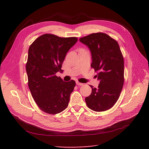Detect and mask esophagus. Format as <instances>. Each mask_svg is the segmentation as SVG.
Wrapping results in <instances>:
<instances>
[{"instance_id": "obj_1", "label": "esophagus", "mask_w": 149, "mask_h": 149, "mask_svg": "<svg viewBox=\"0 0 149 149\" xmlns=\"http://www.w3.org/2000/svg\"><path fill=\"white\" fill-rule=\"evenodd\" d=\"M76 84L78 85V86H83L84 84L83 83H79V81H77L76 82Z\"/></svg>"}]
</instances>
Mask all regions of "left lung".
<instances>
[{
  "instance_id": "obj_1",
  "label": "left lung",
  "mask_w": 149,
  "mask_h": 149,
  "mask_svg": "<svg viewBox=\"0 0 149 149\" xmlns=\"http://www.w3.org/2000/svg\"><path fill=\"white\" fill-rule=\"evenodd\" d=\"M79 41L89 48L91 67L97 73L98 88L85 98L88 107L97 112L108 110L118 100L124 83V61L118 42L103 33H93Z\"/></svg>"
}]
</instances>
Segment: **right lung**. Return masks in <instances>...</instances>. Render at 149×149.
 I'll return each mask as SVG.
<instances>
[{
    "label": "right lung",
    "mask_w": 149,
    "mask_h": 149,
    "mask_svg": "<svg viewBox=\"0 0 149 149\" xmlns=\"http://www.w3.org/2000/svg\"><path fill=\"white\" fill-rule=\"evenodd\" d=\"M77 40L76 37L45 34L29 47L26 63L28 86L38 106L47 113H61L68 105L75 82H64L56 74L62 71L66 53Z\"/></svg>",
    "instance_id": "add662e5"
}]
</instances>
